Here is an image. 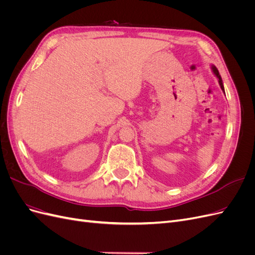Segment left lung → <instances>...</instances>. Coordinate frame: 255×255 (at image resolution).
I'll return each instance as SVG.
<instances>
[{"instance_id":"8db88e82","label":"left lung","mask_w":255,"mask_h":255,"mask_svg":"<svg viewBox=\"0 0 255 255\" xmlns=\"http://www.w3.org/2000/svg\"><path fill=\"white\" fill-rule=\"evenodd\" d=\"M211 69H212V72L214 73V75H215L216 78H217V80H218V83H219V85H220V88L222 89L223 92H225V87H223V82H222V79H221V76H220V74H219L218 69L216 68L214 65H211ZM225 95H226V94H225Z\"/></svg>"}]
</instances>
